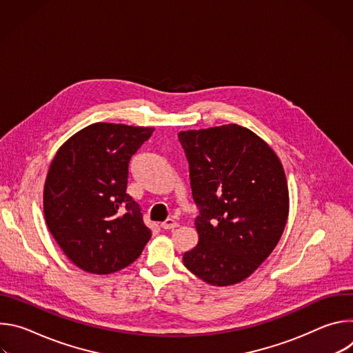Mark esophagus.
<instances>
[{
	"label": "esophagus",
	"mask_w": 353,
	"mask_h": 353,
	"mask_svg": "<svg viewBox=\"0 0 353 353\" xmlns=\"http://www.w3.org/2000/svg\"><path fill=\"white\" fill-rule=\"evenodd\" d=\"M165 230H170V229H174V228H177L179 226V223L173 219V218H168L162 225H161Z\"/></svg>",
	"instance_id": "esophagus-1"
}]
</instances>
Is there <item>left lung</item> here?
I'll list each match as a JSON object with an SVG mask.
<instances>
[{"label": "left lung", "instance_id": "obj_1", "mask_svg": "<svg viewBox=\"0 0 353 353\" xmlns=\"http://www.w3.org/2000/svg\"><path fill=\"white\" fill-rule=\"evenodd\" d=\"M190 166L198 244L187 270L214 286L253 274L276 247L289 214L282 163L257 134L237 124L179 134Z\"/></svg>", "mask_w": 353, "mask_h": 353}]
</instances>
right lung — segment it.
<instances>
[{"label":"right lung","instance_id":"add662e5","mask_svg":"<svg viewBox=\"0 0 353 353\" xmlns=\"http://www.w3.org/2000/svg\"><path fill=\"white\" fill-rule=\"evenodd\" d=\"M154 130L94 123L57 150L44 183V219L78 268L117 272L141 256L152 236L127 181L132 155Z\"/></svg>","mask_w":353,"mask_h":353}]
</instances>
